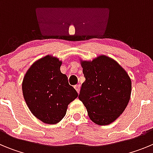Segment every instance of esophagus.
Instances as JSON below:
<instances>
[{
    "label": "esophagus",
    "mask_w": 153,
    "mask_h": 153,
    "mask_svg": "<svg viewBox=\"0 0 153 153\" xmlns=\"http://www.w3.org/2000/svg\"><path fill=\"white\" fill-rule=\"evenodd\" d=\"M74 88L76 89V91H77V93H79V90H80V85H79V84L76 85V86H74Z\"/></svg>",
    "instance_id": "34e87169"
}]
</instances>
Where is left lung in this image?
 <instances>
[{
	"label": "left lung",
	"instance_id": "obj_1",
	"mask_svg": "<svg viewBox=\"0 0 153 153\" xmlns=\"http://www.w3.org/2000/svg\"><path fill=\"white\" fill-rule=\"evenodd\" d=\"M86 78L79 95L93 123L109 125L123 113L132 90L130 77L116 60L100 55L92 61L82 60Z\"/></svg>",
	"mask_w": 153,
	"mask_h": 153
}]
</instances>
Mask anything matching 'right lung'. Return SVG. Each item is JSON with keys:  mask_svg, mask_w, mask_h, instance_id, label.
Instances as JSON below:
<instances>
[{"mask_svg": "<svg viewBox=\"0 0 153 153\" xmlns=\"http://www.w3.org/2000/svg\"><path fill=\"white\" fill-rule=\"evenodd\" d=\"M62 61L47 55L31 65L22 83L24 98L34 117L44 123L56 124L65 117L67 106L78 97L60 71Z\"/></svg>", "mask_w": 153, "mask_h": 153, "instance_id": "1", "label": "right lung"}]
</instances>
